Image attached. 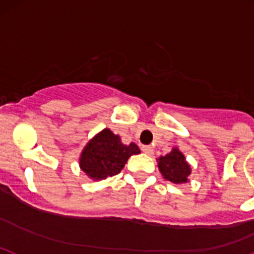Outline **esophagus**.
I'll list each match as a JSON object with an SVG mask.
<instances>
[{
  "instance_id": "34e87169",
  "label": "esophagus",
  "mask_w": 254,
  "mask_h": 254,
  "mask_svg": "<svg viewBox=\"0 0 254 254\" xmlns=\"http://www.w3.org/2000/svg\"><path fill=\"white\" fill-rule=\"evenodd\" d=\"M142 152H145L146 154H148V156H151L152 153H153V148L151 147V146H142Z\"/></svg>"
}]
</instances>
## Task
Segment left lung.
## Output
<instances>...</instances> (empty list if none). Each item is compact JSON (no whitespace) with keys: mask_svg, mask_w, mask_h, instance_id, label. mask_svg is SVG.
Masks as SVG:
<instances>
[{"mask_svg":"<svg viewBox=\"0 0 254 254\" xmlns=\"http://www.w3.org/2000/svg\"><path fill=\"white\" fill-rule=\"evenodd\" d=\"M157 162L159 172L165 180L174 184H185L189 181L191 167L178 147L173 148L172 152L165 154L164 157H159Z\"/></svg>","mask_w":254,"mask_h":254,"instance_id":"left-lung-1","label":"left lung"}]
</instances>
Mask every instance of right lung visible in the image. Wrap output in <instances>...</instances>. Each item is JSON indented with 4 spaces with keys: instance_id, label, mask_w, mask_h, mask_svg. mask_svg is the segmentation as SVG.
<instances>
[{
    "instance_id": "1",
    "label": "right lung",
    "mask_w": 254,
    "mask_h": 254,
    "mask_svg": "<svg viewBox=\"0 0 254 254\" xmlns=\"http://www.w3.org/2000/svg\"><path fill=\"white\" fill-rule=\"evenodd\" d=\"M140 153L134 142L124 145L118 135L103 129L93 136L82 149L79 158L80 169L92 180H103L119 174L132 154Z\"/></svg>"
}]
</instances>
